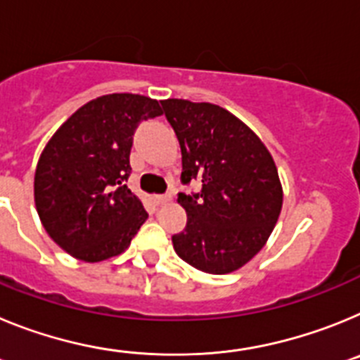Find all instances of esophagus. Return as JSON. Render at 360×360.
I'll use <instances>...</instances> for the list:
<instances>
[{
    "instance_id": "34e87169",
    "label": "esophagus",
    "mask_w": 360,
    "mask_h": 360,
    "mask_svg": "<svg viewBox=\"0 0 360 360\" xmlns=\"http://www.w3.org/2000/svg\"><path fill=\"white\" fill-rule=\"evenodd\" d=\"M171 200V195H157L155 196V202L158 203V205H162V203H167Z\"/></svg>"
}]
</instances>
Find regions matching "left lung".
<instances>
[{
	"mask_svg": "<svg viewBox=\"0 0 360 360\" xmlns=\"http://www.w3.org/2000/svg\"><path fill=\"white\" fill-rule=\"evenodd\" d=\"M162 113L182 149V182L202 184L178 195L187 225L173 236L176 254L207 274H229L269 240L283 205L274 158L259 136L231 111L184 98L162 101Z\"/></svg>",
	"mask_w": 360,
	"mask_h": 360,
	"instance_id": "8db88e82",
	"label": "left lung"
}]
</instances>
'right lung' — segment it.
Wrapping results in <instances>:
<instances>
[{
    "instance_id": "add662e5",
    "label": "right lung",
    "mask_w": 360,
    "mask_h": 360,
    "mask_svg": "<svg viewBox=\"0 0 360 360\" xmlns=\"http://www.w3.org/2000/svg\"><path fill=\"white\" fill-rule=\"evenodd\" d=\"M158 115L155 98L103 95L79 108L44 146L34 178L37 214L73 257L97 263L119 256L148 218L126 182L135 129Z\"/></svg>"
}]
</instances>
